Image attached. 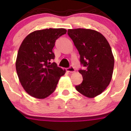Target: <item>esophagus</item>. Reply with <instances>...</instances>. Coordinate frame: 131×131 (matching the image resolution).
Wrapping results in <instances>:
<instances>
[{
	"label": "esophagus",
	"instance_id": "esophagus-1",
	"mask_svg": "<svg viewBox=\"0 0 131 131\" xmlns=\"http://www.w3.org/2000/svg\"><path fill=\"white\" fill-rule=\"evenodd\" d=\"M67 71L68 72H70V73H73L75 71V69L74 68V67H72V66H71V67H70L69 68H68L67 69Z\"/></svg>",
	"mask_w": 131,
	"mask_h": 131
}]
</instances>
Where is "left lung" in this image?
Wrapping results in <instances>:
<instances>
[{
	"label": "left lung",
	"mask_w": 131,
	"mask_h": 131,
	"mask_svg": "<svg viewBox=\"0 0 131 131\" xmlns=\"http://www.w3.org/2000/svg\"><path fill=\"white\" fill-rule=\"evenodd\" d=\"M80 54V63L85 67L79 70L83 81L75 86L84 96L93 98L102 93L110 83L114 67V57L106 38L91 29L68 30Z\"/></svg>",
	"instance_id": "left-lung-1"
}]
</instances>
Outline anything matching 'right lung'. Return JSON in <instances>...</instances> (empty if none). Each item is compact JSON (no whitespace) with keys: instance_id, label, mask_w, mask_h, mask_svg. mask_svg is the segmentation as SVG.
<instances>
[{"instance_id":"right-lung-1","label":"right lung","mask_w":131,"mask_h":131,"mask_svg":"<svg viewBox=\"0 0 131 131\" xmlns=\"http://www.w3.org/2000/svg\"><path fill=\"white\" fill-rule=\"evenodd\" d=\"M64 28H49L30 33L22 42L17 55L16 69L25 91L37 99L48 97L56 89L66 70L54 62L52 49Z\"/></svg>"}]
</instances>
